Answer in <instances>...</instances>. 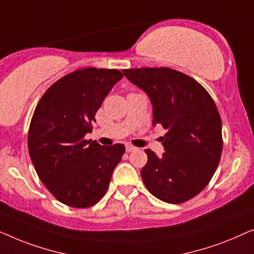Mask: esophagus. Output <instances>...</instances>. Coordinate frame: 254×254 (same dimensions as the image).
<instances>
[{"label": "esophagus", "mask_w": 254, "mask_h": 254, "mask_svg": "<svg viewBox=\"0 0 254 254\" xmlns=\"http://www.w3.org/2000/svg\"><path fill=\"white\" fill-rule=\"evenodd\" d=\"M135 149H137V148H135L134 146H131V145H127V146H126V151H127V153L133 152V151H135Z\"/></svg>", "instance_id": "1"}]
</instances>
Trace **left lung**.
<instances>
[{
    "label": "left lung",
    "mask_w": 254,
    "mask_h": 254,
    "mask_svg": "<svg viewBox=\"0 0 254 254\" xmlns=\"http://www.w3.org/2000/svg\"><path fill=\"white\" fill-rule=\"evenodd\" d=\"M148 95L153 127L161 124L163 154L146 149L141 178L147 190L168 203L188 201L207 187L222 153V123L215 102L197 80L169 67L123 70Z\"/></svg>",
    "instance_id": "8db88e82"
}]
</instances>
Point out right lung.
<instances>
[{
    "instance_id": "right-lung-1",
    "label": "right lung",
    "mask_w": 254,
    "mask_h": 254,
    "mask_svg": "<svg viewBox=\"0 0 254 254\" xmlns=\"http://www.w3.org/2000/svg\"><path fill=\"white\" fill-rule=\"evenodd\" d=\"M122 78L116 69L73 71L53 84L34 110L28 130L32 163L48 191L67 206L87 208L98 202L126 152L122 144L85 140L95 113Z\"/></svg>"
}]
</instances>
